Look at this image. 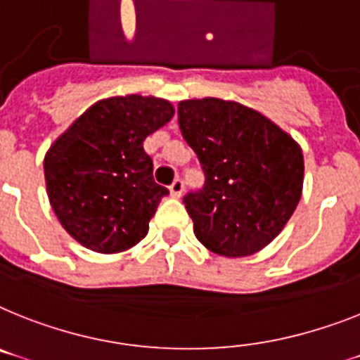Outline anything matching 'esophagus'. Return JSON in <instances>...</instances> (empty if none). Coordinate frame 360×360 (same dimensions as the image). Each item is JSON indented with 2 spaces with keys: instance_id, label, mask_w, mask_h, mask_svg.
<instances>
[{
  "instance_id": "1",
  "label": "esophagus",
  "mask_w": 360,
  "mask_h": 360,
  "mask_svg": "<svg viewBox=\"0 0 360 360\" xmlns=\"http://www.w3.org/2000/svg\"><path fill=\"white\" fill-rule=\"evenodd\" d=\"M169 191H171V195H173L174 198L182 197V193H184V180H182V178H176V180L171 184V187H169Z\"/></svg>"
}]
</instances>
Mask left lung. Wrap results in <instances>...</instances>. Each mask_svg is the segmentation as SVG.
<instances>
[{"instance_id":"1","label":"left lung","mask_w":360,"mask_h":360,"mask_svg":"<svg viewBox=\"0 0 360 360\" xmlns=\"http://www.w3.org/2000/svg\"><path fill=\"white\" fill-rule=\"evenodd\" d=\"M178 124L206 176L184 197L197 239L226 257L265 248L302 197L300 145L259 112L217 97L180 101Z\"/></svg>"}]
</instances>
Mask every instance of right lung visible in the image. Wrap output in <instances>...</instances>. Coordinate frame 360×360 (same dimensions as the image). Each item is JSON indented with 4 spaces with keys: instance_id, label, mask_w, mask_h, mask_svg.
<instances>
[{
    "instance_id": "1",
    "label": "right lung",
    "mask_w": 360,
    "mask_h": 360,
    "mask_svg": "<svg viewBox=\"0 0 360 360\" xmlns=\"http://www.w3.org/2000/svg\"><path fill=\"white\" fill-rule=\"evenodd\" d=\"M173 115V105L158 97H110L90 106L49 147L47 197L77 243L117 254L147 236L169 189L154 182L143 141Z\"/></svg>"
}]
</instances>
